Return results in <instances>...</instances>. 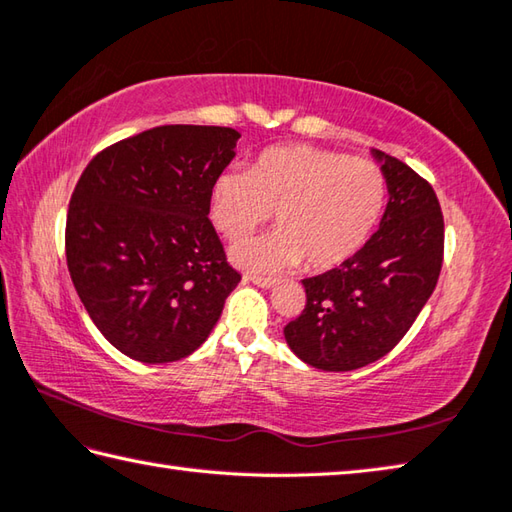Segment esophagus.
Instances as JSON below:
<instances>
[{
	"instance_id": "34e87169",
	"label": "esophagus",
	"mask_w": 512,
	"mask_h": 512,
	"mask_svg": "<svg viewBox=\"0 0 512 512\" xmlns=\"http://www.w3.org/2000/svg\"><path fill=\"white\" fill-rule=\"evenodd\" d=\"M246 282H253L262 288H273L277 284L275 277H264V275H246Z\"/></svg>"
}]
</instances>
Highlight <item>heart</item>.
Returning <instances> with one entry per match:
<instances>
[{
	"label": "heart",
	"mask_w": 512,
	"mask_h": 512,
	"mask_svg": "<svg viewBox=\"0 0 512 512\" xmlns=\"http://www.w3.org/2000/svg\"><path fill=\"white\" fill-rule=\"evenodd\" d=\"M386 202V177L368 159L308 144L270 146L248 170H226L210 188V222L244 239L275 213L273 235L233 248L237 264L277 270L299 264L328 270L359 253Z\"/></svg>",
	"instance_id": "1"
}]
</instances>
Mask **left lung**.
Instances as JSON below:
<instances>
[{
    "mask_svg": "<svg viewBox=\"0 0 512 512\" xmlns=\"http://www.w3.org/2000/svg\"><path fill=\"white\" fill-rule=\"evenodd\" d=\"M388 184L377 233L348 262L304 279L306 306L284 328L308 366L344 373L390 353L433 295L444 264V215L422 175L375 150Z\"/></svg>",
    "mask_w": 512,
    "mask_h": 512,
    "instance_id": "left-lung-1",
    "label": "left lung"
}]
</instances>
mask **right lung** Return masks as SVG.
Listing matches in <instances>:
<instances>
[{
	"label": "right lung",
	"instance_id": "right-lung-1",
	"mask_svg": "<svg viewBox=\"0 0 512 512\" xmlns=\"http://www.w3.org/2000/svg\"><path fill=\"white\" fill-rule=\"evenodd\" d=\"M237 139L224 126H157L99 150L77 179L68 273L99 333L130 359L188 357L242 279L208 219Z\"/></svg>",
	"mask_w": 512,
	"mask_h": 512
}]
</instances>
